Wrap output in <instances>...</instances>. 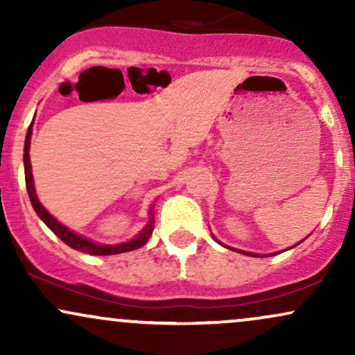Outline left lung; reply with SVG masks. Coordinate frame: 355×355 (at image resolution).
I'll return each mask as SVG.
<instances>
[{"instance_id":"left-lung-1","label":"left lung","mask_w":355,"mask_h":355,"mask_svg":"<svg viewBox=\"0 0 355 355\" xmlns=\"http://www.w3.org/2000/svg\"><path fill=\"white\" fill-rule=\"evenodd\" d=\"M215 239V237H214ZM215 240H217V239H215ZM217 242H218V240H217ZM220 243V242H218ZM220 245H222V243H220ZM237 252H240V254H247V255H252V257H259V255H255V254H250V252H243V250H237Z\"/></svg>"}]
</instances>
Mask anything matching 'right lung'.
Returning <instances> with one entry per match:
<instances>
[{"instance_id":"right-lung-1","label":"right lung","mask_w":355,"mask_h":355,"mask_svg":"<svg viewBox=\"0 0 355 355\" xmlns=\"http://www.w3.org/2000/svg\"><path fill=\"white\" fill-rule=\"evenodd\" d=\"M35 120V118H33ZM31 132H33V121H31L30 128H28L26 133V140H24V155H23V162H24V180H26V190L28 195H30L31 205L38 217L46 223V227L50 229L56 237L63 240L67 245H70L75 250L83 252V254H89V255H115V254H123V252H130L135 250V248L144 247L146 242H148L150 235L155 229V217H153V210H150V220L148 223L144 227V230L137 235L135 239L130 240V242L125 243H116V245H101V243H95L92 240H88L83 235L75 234V232L68 230L67 227L61 225V223L56 220L53 215L48 211L40 203L38 197H36L35 191V185H33V175H31V164H30V140H31Z\"/></svg>"}]
</instances>
